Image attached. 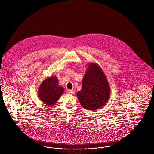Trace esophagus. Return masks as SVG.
I'll use <instances>...</instances> for the list:
<instances>
[{"mask_svg": "<svg viewBox=\"0 0 154 154\" xmlns=\"http://www.w3.org/2000/svg\"><path fill=\"white\" fill-rule=\"evenodd\" d=\"M74 92H75V90L74 89L68 90L67 91V94H74Z\"/></svg>", "mask_w": 154, "mask_h": 154, "instance_id": "1", "label": "esophagus"}]
</instances>
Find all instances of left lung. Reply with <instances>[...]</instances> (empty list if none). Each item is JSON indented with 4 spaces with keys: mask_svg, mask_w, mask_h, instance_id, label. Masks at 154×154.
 <instances>
[{
    "mask_svg": "<svg viewBox=\"0 0 154 154\" xmlns=\"http://www.w3.org/2000/svg\"><path fill=\"white\" fill-rule=\"evenodd\" d=\"M110 95V87L104 71L96 63L88 64L83 78L82 88L77 93L82 106L94 111L106 104Z\"/></svg>",
    "mask_w": 154,
    "mask_h": 154,
    "instance_id": "left-lung-1",
    "label": "left lung"
}]
</instances>
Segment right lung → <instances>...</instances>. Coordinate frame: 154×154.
Segmentation results:
<instances>
[{
  "mask_svg": "<svg viewBox=\"0 0 154 154\" xmlns=\"http://www.w3.org/2000/svg\"><path fill=\"white\" fill-rule=\"evenodd\" d=\"M63 92V87L59 85L57 77L53 75L47 77L41 83L38 90V96L44 104L53 106Z\"/></svg>",
  "mask_w": 154,
  "mask_h": 154,
  "instance_id": "obj_1",
  "label": "right lung"
}]
</instances>
